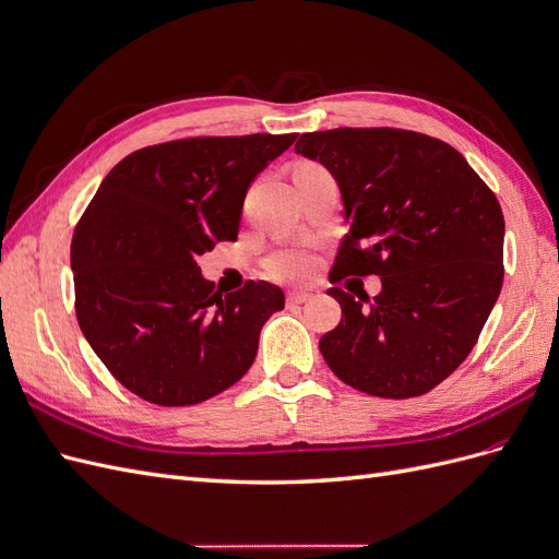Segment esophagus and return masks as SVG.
I'll list each match as a JSON object with an SVG mask.
<instances>
[{"label": "esophagus", "instance_id": "1", "mask_svg": "<svg viewBox=\"0 0 559 559\" xmlns=\"http://www.w3.org/2000/svg\"><path fill=\"white\" fill-rule=\"evenodd\" d=\"M286 300H289L292 306H300V302L310 300V294L308 292H292V294H286Z\"/></svg>", "mask_w": 559, "mask_h": 559}]
</instances>
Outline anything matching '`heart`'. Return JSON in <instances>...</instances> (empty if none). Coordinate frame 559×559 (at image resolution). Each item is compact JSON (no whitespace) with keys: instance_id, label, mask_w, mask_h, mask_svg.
I'll list each match as a JSON object with an SVG mask.
<instances>
[{"instance_id":"heart-1","label":"heart","mask_w":559,"mask_h":559,"mask_svg":"<svg viewBox=\"0 0 559 559\" xmlns=\"http://www.w3.org/2000/svg\"><path fill=\"white\" fill-rule=\"evenodd\" d=\"M314 265V257L308 251L277 249L263 261V273L273 280H306Z\"/></svg>"}]
</instances>
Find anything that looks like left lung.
<instances>
[{"label": "left lung", "instance_id": "obj_1", "mask_svg": "<svg viewBox=\"0 0 559 559\" xmlns=\"http://www.w3.org/2000/svg\"><path fill=\"white\" fill-rule=\"evenodd\" d=\"M296 154L341 186L349 233L331 270L382 280L354 300L329 289L341 324L321 335L333 373L370 396L431 392L468 357L503 284V214L460 151L399 128L306 132Z\"/></svg>", "mask_w": 559, "mask_h": 559}]
</instances>
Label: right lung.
Returning <instances> with one entry per match:
<instances>
[{"instance_id":"right-lung-1","label":"right lung","mask_w":559,"mask_h":559,"mask_svg":"<svg viewBox=\"0 0 559 559\" xmlns=\"http://www.w3.org/2000/svg\"><path fill=\"white\" fill-rule=\"evenodd\" d=\"M298 134L191 138L134 151L99 183L72 238L79 326L109 373L140 399L177 408L238 382L259 333L284 308L280 286L222 296L198 257L235 240L263 167Z\"/></svg>"}]
</instances>
